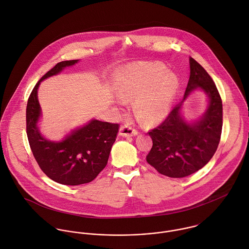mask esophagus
<instances>
[{
    "label": "esophagus",
    "instance_id": "esophagus-1",
    "mask_svg": "<svg viewBox=\"0 0 249 249\" xmlns=\"http://www.w3.org/2000/svg\"><path fill=\"white\" fill-rule=\"evenodd\" d=\"M119 134L123 137H131V136L137 135L138 131L135 128H133L132 126L128 125V124H124L120 127Z\"/></svg>",
    "mask_w": 249,
    "mask_h": 249
}]
</instances>
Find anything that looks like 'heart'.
<instances>
[{
	"instance_id": "obj_1",
	"label": "heart",
	"mask_w": 249,
	"mask_h": 249,
	"mask_svg": "<svg viewBox=\"0 0 249 249\" xmlns=\"http://www.w3.org/2000/svg\"><path fill=\"white\" fill-rule=\"evenodd\" d=\"M176 75L167 73L156 64L140 65L130 69L118 88L123 99L137 97L136 109L144 122L154 123L169 111L178 90Z\"/></svg>"
}]
</instances>
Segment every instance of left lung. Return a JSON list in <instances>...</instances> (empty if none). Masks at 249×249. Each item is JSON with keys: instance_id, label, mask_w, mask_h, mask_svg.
<instances>
[{"instance_id": "8db88e82", "label": "left lung", "mask_w": 249, "mask_h": 249, "mask_svg": "<svg viewBox=\"0 0 249 249\" xmlns=\"http://www.w3.org/2000/svg\"><path fill=\"white\" fill-rule=\"evenodd\" d=\"M190 70L183 101L161 124L148 132L152 147L146 161L159 174L169 178H185L203 168L213 157L221 135L222 103L216 86L209 73L192 57ZM196 89L208 95L209 107L200 119L188 123L180 116V107Z\"/></svg>"}]
</instances>
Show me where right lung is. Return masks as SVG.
<instances>
[{
	"label": "right lung",
	"mask_w": 249,
	"mask_h": 249,
	"mask_svg": "<svg viewBox=\"0 0 249 249\" xmlns=\"http://www.w3.org/2000/svg\"><path fill=\"white\" fill-rule=\"evenodd\" d=\"M77 61L59 62L41 77L30 95L26 114L28 139L40 169L52 180L70 186L91 182L106 168L119 130L118 124L91 120L59 142L49 141L41 135L37 126L41 117L37 98L40 82Z\"/></svg>",
	"instance_id": "right-lung-1"
}]
</instances>
